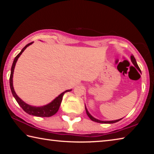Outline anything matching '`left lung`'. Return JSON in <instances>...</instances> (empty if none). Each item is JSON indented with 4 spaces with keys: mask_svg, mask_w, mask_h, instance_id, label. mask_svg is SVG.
<instances>
[{
    "mask_svg": "<svg viewBox=\"0 0 154 154\" xmlns=\"http://www.w3.org/2000/svg\"><path fill=\"white\" fill-rule=\"evenodd\" d=\"M130 58H131V61H132V63H133V64H134V66H136V67L137 68V69H139V71H140L139 67V66H138V64H137V61H136V60H135V58L134 57V56L132 55L131 56H130ZM85 111H86V113H87V115H88V116L89 117L91 120H92V121H94V122H98V123H102V124H113V123H116V122H119V120H121V119H122H122H117V120H113V121H100V120H98V119H96V118H93V117H92V116H91V115L89 113V112L88 111L86 107H85Z\"/></svg>",
    "mask_w": 154,
    "mask_h": 154,
    "instance_id": "obj_1",
    "label": "left lung"
}]
</instances>
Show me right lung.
<instances>
[{
	"label": "right lung",
	"mask_w": 154,
	"mask_h": 154,
	"mask_svg": "<svg viewBox=\"0 0 154 154\" xmlns=\"http://www.w3.org/2000/svg\"><path fill=\"white\" fill-rule=\"evenodd\" d=\"M32 43L33 42H31L30 43H28V45H26L24 48L22 49V51H21L15 58L11 66V75H10V78H9L10 88H11L12 94L14 96V98L15 100H16L17 103L19 104V105L22 108L23 110H24L25 112H26L28 114L32 115V116H37V117H45V118H47V117H51L58 112V109L60 108V104L62 103V97H63V95L64 94V93H66L67 92H70L71 90H68L65 91V92H62L61 94H60L58 97L56 98L51 103L48 104V105L43 106H30L29 105H28V104L24 103L22 100H21V99L18 97L16 94H15L14 89V86H13V74H14V68L15 66V64H16L17 59L20 56L21 54H22V52L25 50L26 48L28 46L31 45Z\"/></svg>",
	"instance_id": "obj_1"
}]
</instances>
